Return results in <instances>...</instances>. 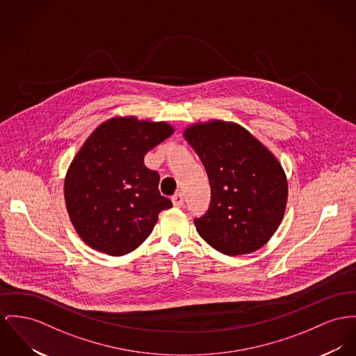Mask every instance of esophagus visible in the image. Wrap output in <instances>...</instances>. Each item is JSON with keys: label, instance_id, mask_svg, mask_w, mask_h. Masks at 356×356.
<instances>
[{"label": "esophagus", "instance_id": "esophagus-1", "mask_svg": "<svg viewBox=\"0 0 356 356\" xmlns=\"http://www.w3.org/2000/svg\"><path fill=\"white\" fill-rule=\"evenodd\" d=\"M171 201H172V207H174V208H182V207H184V195H182L181 193L175 194V195L171 198Z\"/></svg>", "mask_w": 356, "mask_h": 356}]
</instances>
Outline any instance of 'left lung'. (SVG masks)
I'll list each match as a JSON object with an SVG mask.
<instances>
[{
	"instance_id": "obj_1",
	"label": "left lung",
	"mask_w": 356,
	"mask_h": 356,
	"mask_svg": "<svg viewBox=\"0 0 356 356\" xmlns=\"http://www.w3.org/2000/svg\"><path fill=\"white\" fill-rule=\"evenodd\" d=\"M184 138L211 184L209 209L194 220L198 235L229 257L261 248L278 229L287 204V178L277 156L232 121L194 122Z\"/></svg>"
}]
</instances>
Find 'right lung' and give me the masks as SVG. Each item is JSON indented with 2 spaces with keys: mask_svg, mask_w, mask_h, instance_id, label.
Masks as SVG:
<instances>
[{
  "mask_svg": "<svg viewBox=\"0 0 356 356\" xmlns=\"http://www.w3.org/2000/svg\"><path fill=\"white\" fill-rule=\"evenodd\" d=\"M172 134L166 121L115 116L81 145L65 177V202L85 244L122 257L151 235L172 204L161 195L159 174L145 167L144 155Z\"/></svg>",
  "mask_w": 356,
  "mask_h": 356,
  "instance_id": "obj_1",
  "label": "right lung"
}]
</instances>
